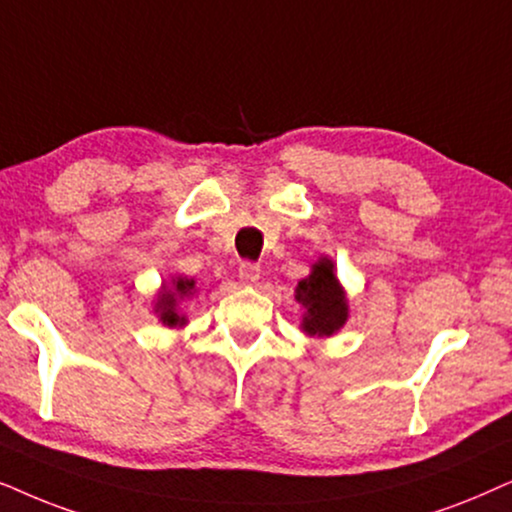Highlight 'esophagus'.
Returning <instances> with one entry per match:
<instances>
[{
    "label": "esophagus",
    "mask_w": 512,
    "mask_h": 512,
    "mask_svg": "<svg viewBox=\"0 0 512 512\" xmlns=\"http://www.w3.org/2000/svg\"><path fill=\"white\" fill-rule=\"evenodd\" d=\"M260 274H262L260 264H255V262H241V267H238V276H241V281L245 285H252V283L260 281Z\"/></svg>",
    "instance_id": "esophagus-1"
}]
</instances>
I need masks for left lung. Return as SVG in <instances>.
I'll return each instance as SVG.
<instances>
[{
    "label": "left lung",
    "mask_w": 512,
    "mask_h": 512,
    "mask_svg": "<svg viewBox=\"0 0 512 512\" xmlns=\"http://www.w3.org/2000/svg\"><path fill=\"white\" fill-rule=\"evenodd\" d=\"M297 299L306 306L302 327L309 335L330 337L346 323V299L332 274L330 260H320L313 274L299 283Z\"/></svg>",
    "instance_id": "8db88e82"
}]
</instances>
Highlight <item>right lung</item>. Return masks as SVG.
<instances>
[{
	"label": "right lung",
	"instance_id": "1",
	"mask_svg": "<svg viewBox=\"0 0 512 512\" xmlns=\"http://www.w3.org/2000/svg\"><path fill=\"white\" fill-rule=\"evenodd\" d=\"M194 292V281H187V278H177L173 290H163L161 302L156 304V309L161 311V320L166 325H182L185 318L177 316V299L189 297Z\"/></svg>",
	"mask_w": 512,
	"mask_h": 512
}]
</instances>
